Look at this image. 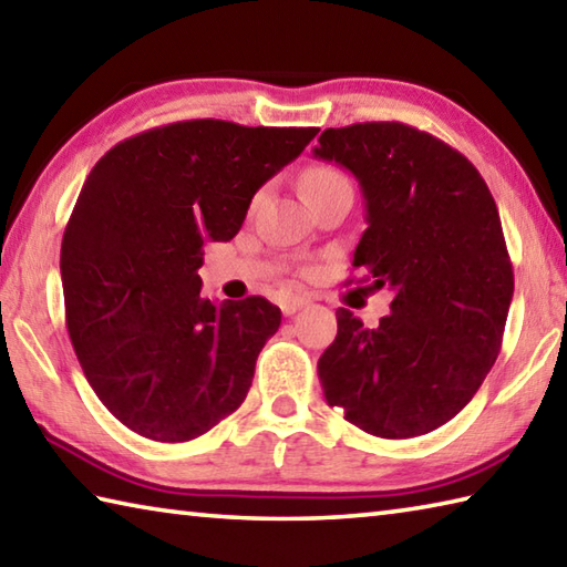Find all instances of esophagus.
Wrapping results in <instances>:
<instances>
[{"label":"esophagus","instance_id":"esophagus-1","mask_svg":"<svg viewBox=\"0 0 567 567\" xmlns=\"http://www.w3.org/2000/svg\"><path fill=\"white\" fill-rule=\"evenodd\" d=\"M308 303V298H303V296H293V298H286V301H281V311H284V316H293V313H298L301 311V308H306Z\"/></svg>","mask_w":567,"mask_h":567}]
</instances>
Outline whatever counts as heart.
<instances>
[{
	"mask_svg": "<svg viewBox=\"0 0 567 567\" xmlns=\"http://www.w3.org/2000/svg\"><path fill=\"white\" fill-rule=\"evenodd\" d=\"M340 179H346V177L340 175L336 167L316 165V167H311V169H306V175H303V192L308 195V192H311V189H318V187H326V185L340 183Z\"/></svg>",
	"mask_w": 567,
	"mask_h": 567,
	"instance_id": "1",
	"label": "heart"
}]
</instances>
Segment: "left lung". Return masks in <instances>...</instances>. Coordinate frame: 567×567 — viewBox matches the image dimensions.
I'll return each instance as SVG.
<instances>
[{"label":"left lung","instance_id":"1","mask_svg":"<svg viewBox=\"0 0 567 567\" xmlns=\"http://www.w3.org/2000/svg\"><path fill=\"white\" fill-rule=\"evenodd\" d=\"M313 155L355 175L368 229L352 266L394 291L378 328L336 313L318 360L326 400L384 440L432 432L466 408L501 350L514 269L496 202L462 153L404 123L328 127Z\"/></svg>","mask_w":567,"mask_h":567}]
</instances>
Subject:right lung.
Returning a JSON list of instances; mask_svg holds the SVG:
<instances>
[{"mask_svg": "<svg viewBox=\"0 0 567 567\" xmlns=\"http://www.w3.org/2000/svg\"><path fill=\"white\" fill-rule=\"evenodd\" d=\"M316 133L169 123L117 143L85 177L61 241L66 326L85 380L127 430L189 442L247 398L281 311L261 296L202 298V247L229 241Z\"/></svg>", "mask_w": 567, "mask_h": 567, "instance_id": "add662e5", "label": "right lung"}]
</instances>
